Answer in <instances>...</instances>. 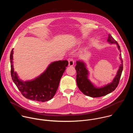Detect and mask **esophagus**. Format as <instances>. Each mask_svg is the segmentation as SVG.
Returning <instances> with one entry per match:
<instances>
[{
	"instance_id": "34e87169",
	"label": "esophagus",
	"mask_w": 133,
	"mask_h": 133,
	"mask_svg": "<svg viewBox=\"0 0 133 133\" xmlns=\"http://www.w3.org/2000/svg\"><path fill=\"white\" fill-rule=\"evenodd\" d=\"M68 62H69V66H72L74 64V61L72 58H69L68 59Z\"/></svg>"
}]
</instances>
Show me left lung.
<instances>
[{"mask_svg": "<svg viewBox=\"0 0 133 133\" xmlns=\"http://www.w3.org/2000/svg\"><path fill=\"white\" fill-rule=\"evenodd\" d=\"M107 41L111 44H116L118 49L120 50L121 48L118 44L110 34H108ZM120 59L122 61V64L119 66L115 77L111 83L101 88H96L94 87L92 84L88 79V72L86 68L84 63L81 61H77L76 65L75 66V69L76 70L77 73L76 82L80 90L85 95L91 97H99L104 96L114 90L119 84L123 69V64L121 54H120Z\"/></svg>", "mask_w": 133, "mask_h": 133, "instance_id": "obj_1", "label": "left lung"}]
</instances>
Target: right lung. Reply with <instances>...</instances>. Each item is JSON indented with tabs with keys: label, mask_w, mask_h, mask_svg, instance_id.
<instances>
[{
	"label": "right lung",
	"mask_w": 133,
	"mask_h": 133,
	"mask_svg": "<svg viewBox=\"0 0 133 133\" xmlns=\"http://www.w3.org/2000/svg\"><path fill=\"white\" fill-rule=\"evenodd\" d=\"M12 55L13 49L10 55L11 76L21 94L25 98L35 101L44 102L50 100L58 89L60 80L68 65V61L53 62L38 77L24 82L18 79L16 72L14 71Z\"/></svg>",
	"instance_id": "add662e5"
}]
</instances>
